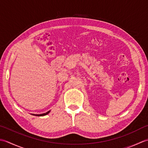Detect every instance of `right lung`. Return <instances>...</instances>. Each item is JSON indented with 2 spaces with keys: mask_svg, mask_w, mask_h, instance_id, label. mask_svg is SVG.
Listing matches in <instances>:
<instances>
[{
  "mask_svg": "<svg viewBox=\"0 0 148 148\" xmlns=\"http://www.w3.org/2000/svg\"><path fill=\"white\" fill-rule=\"evenodd\" d=\"M50 112V111H48L46 113H43V114H32V115L34 116H45V115H47L48 114H49V112Z\"/></svg>",
  "mask_w": 148,
  "mask_h": 148,
  "instance_id": "1",
  "label": "right lung"
}]
</instances>
